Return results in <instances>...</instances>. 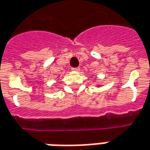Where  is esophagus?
<instances>
[{"instance_id": "1", "label": "esophagus", "mask_w": 150, "mask_h": 150, "mask_svg": "<svg viewBox=\"0 0 150 150\" xmlns=\"http://www.w3.org/2000/svg\"><path fill=\"white\" fill-rule=\"evenodd\" d=\"M71 70L74 71H79V67H73L71 68Z\"/></svg>"}]
</instances>
